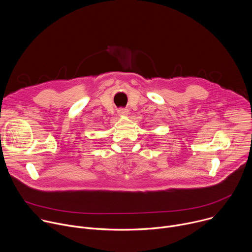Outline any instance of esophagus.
Here are the masks:
<instances>
[{
    "instance_id": "obj_1",
    "label": "esophagus",
    "mask_w": 252,
    "mask_h": 252,
    "mask_svg": "<svg viewBox=\"0 0 252 252\" xmlns=\"http://www.w3.org/2000/svg\"><path fill=\"white\" fill-rule=\"evenodd\" d=\"M118 112H119V115L122 116V117H126V116H127V114H128V113H127L128 111H127L126 109H120Z\"/></svg>"
}]
</instances>
